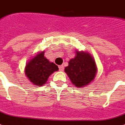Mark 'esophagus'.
Returning a JSON list of instances; mask_svg holds the SVG:
<instances>
[{
	"label": "esophagus",
	"mask_w": 125,
	"mask_h": 125,
	"mask_svg": "<svg viewBox=\"0 0 125 125\" xmlns=\"http://www.w3.org/2000/svg\"><path fill=\"white\" fill-rule=\"evenodd\" d=\"M59 70L60 71H63L64 70V66L63 65H61L59 66Z\"/></svg>",
	"instance_id": "34e87169"
}]
</instances>
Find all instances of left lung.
I'll list each match as a JSON object with an SVG mask.
<instances>
[{
    "label": "left lung",
    "instance_id": "1",
    "mask_svg": "<svg viewBox=\"0 0 125 125\" xmlns=\"http://www.w3.org/2000/svg\"><path fill=\"white\" fill-rule=\"evenodd\" d=\"M75 53V57L70 60L64 72L76 87H83L94 81L97 73V66L89 53L78 50Z\"/></svg>",
    "mask_w": 125,
    "mask_h": 125
}]
</instances>
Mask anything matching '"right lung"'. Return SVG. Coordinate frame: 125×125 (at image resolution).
Wrapping results in <instances>:
<instances>
[{
    "instance_id": "right-lung-1",
    "label": "right lung",
    "mask_w": 125,
    "mask_h": 125,
    "mask_svg": "<svg viewBox=\"0 0 125 125\" xmlns=\"http://www.w3.org/2000/svg\"><path fill=\"white\" fill-rule=\"evenodd\" d=\"M45 52H39L28 61L25 68V73L32 83L41 87L45 84L52 73L58 71L55 64L50 62L44 56Z\"/></svg>"
}]
</instances>
